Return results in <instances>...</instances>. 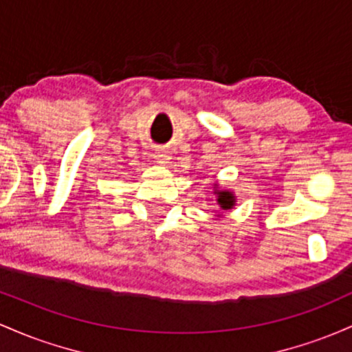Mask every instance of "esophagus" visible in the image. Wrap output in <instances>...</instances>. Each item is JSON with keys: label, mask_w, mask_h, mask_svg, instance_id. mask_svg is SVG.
Wrapping results in <instances>:
<instances>
[{"label": "esophagus", "mask_w": 352, "mask_h": 352, "mask_svg": "<svg viewBox=\"0 0 352 352\" xmlns=\"http://www.w3.org/2000/svg\"><path fill=\"white\" fill-rule=\"evenodd\" d=\"M155 160L157 164L166 166L169 163V160H171V156H169L168 151H164V149H157V151L155 153Z\"/></svg>", "instance_id": "obj_1"}]
</instances>
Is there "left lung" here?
Instances as JSON below:
<instances>
[{
	"mask_svg": "<svg viewBox=\"0 0 352 352\" xmlns=\"http://www.w3.org/2000/svg\"><path fill=\"white\" fill-rule=\"evenodd\" d=\"M214 195L216 201H218V206L223 211H228V209H232L236 206V196L231 189H221L219 184H214Z\"/></svg>",
	"mask_w": 352,
	"mask_h": 352,
	"instance_id": "obj_1",
	"label": "left lung"
}]
</instances>
